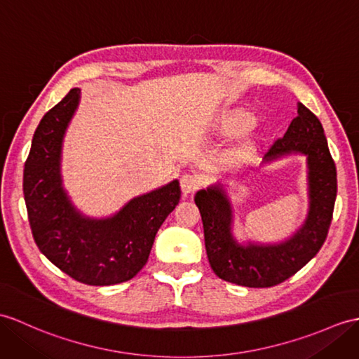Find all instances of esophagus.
Segmentation results:
<instances>
[{
	"instance_id": "esophagus-1",
	"label": "esophagus",
	"mask_w": 359,
	"mask_h": 359,
	"mask_svg": "<svg viewBox=\"0 0 359 359\" xmlns=\"http://www.w3.org/2000/svg\"><path fill=\"white\" fill-rule=\"evenodd\" d=\"M202 185V182L196 176V174H183L180 179V188L183 191V194H193Z\"/></svg>"
}]
</instances>
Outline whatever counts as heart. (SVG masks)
Segmentation results:
<instances>
[{"label":"heart","instance_id":"obj_1","mask_svg":"<svg viewBox=\"0 0 359 359\" xmlns=\"http://www.w3.org/2000/svg\"><path fill=\"white\" fill-rule=\"evenodd\" d=\"M249 125V118H238V119H236L234 122H231L229 123V131H234V133H237V131H241V130H245L246 127Z\"/></svg>","mask_w":359,"mask_h":359}]
</instances>
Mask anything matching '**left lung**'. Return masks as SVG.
Masks as SVG:
<instances>
[{
    "label": "left lung",
    "mask_w": 359,
    "mask_h": 359,
    "mask_svg": "<svg viewBox=\"0 0 359 359\" xmlns=\"http://www.w3.org/2000/svg\"><path fill=\"white\" fill-rule=\"evenodd\" d=\"M292 153L307 157L309 214L303 226L281 243L240 245L232 237V208L222 185L196 194L208 260L219 278L246 287L280 285L309 263L326 241L337 198V168L321 122L303 104H298V116L285 136L268 148L264 162Z\"/></svg>",
    "instance_id": "left-lung-1"
}]
</instances>
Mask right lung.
<instances>
[{"instance_id": "right-lung-1", "label": "right lung", "mask_w": 359, "mask_h": 359, "mask_svg": "<svg viewBox=\"0 0 359 359\" xmlns=\"http://www.w3.org/2000/svg\"><path fill=\"white\" fill-rule=\"evenodd\" d=\"M79 88L41 119L24 165V200L33 238L50 262L90 286L131 280L144 268L154 237L180 200L177 180L135 197L108 219H88L76 211L62 188L61 149L76 111Z\"/></svg>"}]
</instances>
